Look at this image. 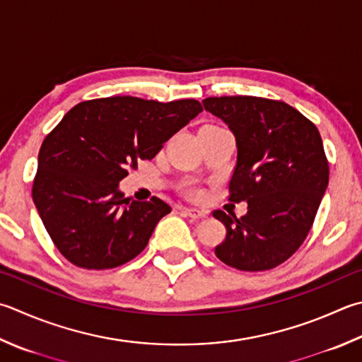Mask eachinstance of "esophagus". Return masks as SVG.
<instances>
[{
	"mask_svg": "<svg viewBox=\"0 0 362 362\" xmlns=\"http://www.w3.org/2000/svg\"><path fill=\"white\" fill-rule=\"evenodd\" d=\"M186 214L190 217V219H204L208 216L206 209H199V208H187Z\"/></svg>",
	"mask_w": 362,
	"mask_h": 362,
	"instance_id": "obj_1",
	"label": "esophagus"
}]
</instances>
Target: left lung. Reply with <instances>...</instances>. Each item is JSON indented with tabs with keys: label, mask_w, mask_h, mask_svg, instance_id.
<instances>
[{
	"label": "left lung",
	"mask_w": 362,
	"mask_h": 362,
	"mask_svg": "<svg viewBox=\"0 0 362 362\" xmlns=\"http://www.w3.org/2000/svg\"><path fill=\"white\" fill-rule=\"evenodd\" d=\"M235 135L238 156L230 202H247V214L213 213L227 228L216 255L240 271H268L295 254L308 236L329 167L318 129L282 100L222 96L203 100Z\"/></svg>",
	"instance_id": "obj_1"
}]
</instances>
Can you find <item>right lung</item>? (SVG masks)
I'll return each instance as SVG.
<instances>
[{
	"label": "right lung",
	"instance_id": "obj_1",
	"mask_svg": "<svg viewBox=\"0 0 362 362\" xmlns=\"http://www.w3.org/2000/svg\"><path fill=\"white\" fill-rule=\"evenodd\" d=\"M203 110L173 102L115 96L71 108L39 151L33 200L47 233L72 264L112 269L146 247L172 208L158 197L126 199L119 181Z\"/></svg>",
	"mask_w": 362,
	"mask_h": 362
}]
</instances>
